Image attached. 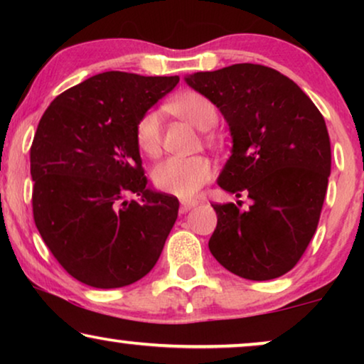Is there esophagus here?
Segmentation results:
<instances>
[{
    "label": "esophagus",
    "mask_w": 364,
    "mask_h": 364,
    "mask_svg": "<svg viewBox=\"0 0 364 364\" xmlns=\"http://www.w3.org/2000/svg\"><path fill=\"white\" fill-rule=\"evenodd\" d=\"M197 200H188V198H182L181 200V208L183 212H187V210H191V208H193L197 205Z\"/></svg>",
    "instance_id": "34e87169"
}]
</instances>
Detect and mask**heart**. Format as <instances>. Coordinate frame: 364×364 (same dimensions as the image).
<instances>
[{
  "label": "heart",
  "mask_w": 364,
  "mask_h": 364,
  "mask_svg": "<svg viewBox=\"0 0 364 364\" xmlns=\"http://www.w3.org/2000/svg\"><path fill=\"white\" fill-rule=\"evenodd\" d=\"M172 112L186 119L193 127L207 131L217 122V109L210 99L197 91H183L168 102ZM136 144L139 151L149 157H156L161 152L162 129L161 114L147 111L137 121ZM213 177L210 159L203 156L178 157L172 156L159 162L152 171V181L161 192L188 198L193 197Z\"/></svg>",
  "instance_id": "heart-1"
}]
</instances>
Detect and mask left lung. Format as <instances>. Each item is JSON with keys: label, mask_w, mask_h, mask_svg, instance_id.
<instances>
[{"label": "left lung", "mask_w": 364, "mask_h": 364, "mask_svg": "<svg viewBox=\"0 0 364 364\" xmlns=\"http://www.w3.org/2000/svg\"><path fill=\"white\" fill-rule=\"evenodd\" d=\"M186 82L220 109L232 156L218 176L223 191L252 200L213 203L208 248L228 272L272 280L296 265L315 235L331 172L325 119L311 99L275 69L233 64Z\"/></svg>", "instance_id": "8db88e82"}]
</instances>
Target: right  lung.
I'll return each instance as SVG.
<instances>
[{
  "label": "right lung",
  "mask_w": 364,
  "mask_h": 364,
  "mask_svg": "<svg viewBox=\"0 0 364 364\" xmlns=\"http://www.w3.org/2000/svg\"><path fill=\"white\" fill-rule=\"evenodd\" d=\"M178 76L107 71L54 99L31 146L33 215L54 258L94 288H121L156 265L178 200L147 187L137 121ZM134 193L137 201L125 197Z\"/></svg>",
  "instance_id": "obj_1"
}]
</instances>
